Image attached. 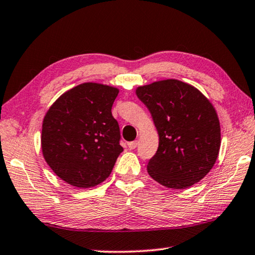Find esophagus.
I'll use <instances>...</instances> for the list:
<instances>
[{
  "mask_svg": "<svg viewBox=\"0 0 255 255\" xmlns=\"http://www.w3.org/2000/svg\"><path fill=\"white\" fill-rule=\"evenodd\" d=\"M138 145V140H133V141H130V143H128V147L130 149H135L137 147Z\"/></svg>",
  "mask_w": 255,
  "mask_h": 255,
  "instance_id": "esophagus-1",
  "label": "esophagus"
}]
</instances>
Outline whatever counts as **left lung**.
<instances>
[{"label": "left lung", "mask_w": 255, "mask_h": 255, "mask_svg": "<svg viewBox=\"0 0 255 255\" xmlns=\"http://www.w3.org/2000/svg\"><path fill=\"white\" fill-rule=\"evenodd\" d=\"M136 94L148 108L159 136L147 164L150 178L172 189L199 182L213 169L221 147L213 105L199 90L178 80L139 86Z\"/></svg>", "instance_id": "obj_1"}]
</instances>
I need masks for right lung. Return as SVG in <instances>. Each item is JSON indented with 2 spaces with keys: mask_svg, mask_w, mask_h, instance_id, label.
Masks as SVG:
<instances>
[{
  "mask_svg": "<svg viewBox=\"0 0 255 255\" xmlns=\"http://www.w3.org/2000/svg\"><path fill=\"white\" fill-rule=\"evenodd\" d=\"M118 89L83 83L59 97L42 123L41 148L55 174L77 188L94 187L110 175L124 148L111 108Z\"/></svg>",
  "mask_w": 255,
  "mask_h": 255,
  "instance_id": "add662e5",
  "label": "right lung"
}]
</instances>
